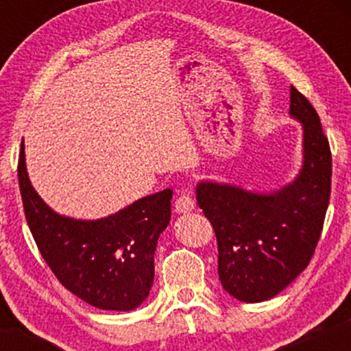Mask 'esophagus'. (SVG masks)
I'll list each match as a JSON object with an SVG mask.
<instances>
[{"label":"esophagus","instance_id":"1","mask_svg":"<svg viewBox=\"0 0 351 351\" xmlns=\"http://www.w3.org/2000/svg\"><path fill=\"white\" fill-rule=\"evenodd\" d=\"M195 209V199L188 195H181L175 203V211L180 213V215H186V213L193 211Z\"/></svg>","mask_w":351,"mask_h":351}]
</instances>
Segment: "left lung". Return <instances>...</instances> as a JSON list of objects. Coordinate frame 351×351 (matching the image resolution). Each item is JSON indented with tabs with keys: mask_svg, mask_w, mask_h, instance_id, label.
Masks as SVG:
<instances>
[{
	"mask_svg": "<svg viewBox=\"0 0 351 351\" xmlns=\"http://www.w3.org/2000/svg\"><path fill=\"white\" fill-rule=\"evenodd\" d=\"M292 119L302 123V168L271 193L203 180L196 201L216 232L224 291L256 304L276 297L307 267L320 239L332 184V153L315 108L291 87Z\"/></svg>",
	"mask_w": 351,
	"mask_h": 351,
	"instance_id": "1",
	"label": "left lung"
}]
</instances>
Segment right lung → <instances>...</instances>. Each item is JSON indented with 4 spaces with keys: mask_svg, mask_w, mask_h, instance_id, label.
Wrapping results in <instances>:
<instances>
[{
    "mask_svg": "<svg viewBox=\"0 0 351 351\" xmlns=\"http://www.w3.org/2000/svg\"><path fill=\"white\" fill-rule=\"evenodd\" d=\"M19 189L31 232L60 284L92 307L128 312L143 304L155 276V249L170 224V188L100 219H74L41 199L26 170L24 140Z\"/></svg>",
    "mask_w": 351,
    "mask_h": 351,
    "instance_id": "1",
    "label": "right lung"
}]
</instances>
